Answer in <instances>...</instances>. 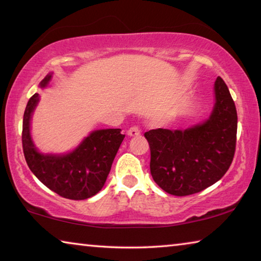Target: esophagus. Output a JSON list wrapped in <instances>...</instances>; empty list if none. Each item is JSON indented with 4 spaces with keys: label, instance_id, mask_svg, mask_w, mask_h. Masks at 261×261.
<instances>
[{
    "label": "esophagus",
    "instance_id": "1",
    "mask_svg": "<svg viewBox=\"0 0 261 261\" xmlns=\"http://www.w3.org/2000/svg\"><path fill=\"white\" fill-rule=\"evenodd\" d=\"M140 129L138 126H131L129 130H127V135H129L130 137H137V136H139L140 135Z\"/></svg>",
    "mask_w": 261,
    "mask_h": 261
}]
</instances>
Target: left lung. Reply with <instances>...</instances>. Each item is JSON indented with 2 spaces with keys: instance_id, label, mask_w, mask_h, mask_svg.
<instances>
[{
  "instance_id": "left-lung-1",
  "label": "left lung",
  "mask_w": 261,
  "mask_h": 261,
  "mask_svg": "<svg viewBox=\"0 0 261 261\" xmlns=\"http://www.w3.org/2000/svg\"><path fill=\"white\" fill-rule=\"evenodd\" d=\"M215 105L210 118L185 130L145 132L151 149V174L173 196H189L222 178L236 148L237 112L226 83L216 78Z\"/></svg>"
}]
</instances>
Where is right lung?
<instances>
[{
  "mask_svg": "<svg viewBox=\"0 0 261 261\" xmlns=\"http://www.w3.org/2000/svg\"><path fill=\"white\" fill-rule=\"evenodd\" d=\"M50 78L48 74L40 83V87H46ZM38 101V93L30 98L21 132L24 156L31 171L48 189L67 199L84 200L94 196L103 188L125 136L121 134V129L96 130L71 153L45 155L34 147L30 134V121Z\"/></svg>",
  "mask_w": 261,
  "mask_h": 261,
  "instance_id": "add662e5",
  "label": "right lung"
}]
</instances>
